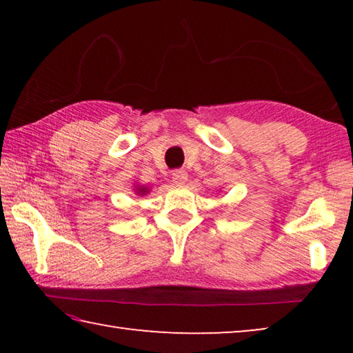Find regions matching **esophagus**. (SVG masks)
I'll list each match as a JSON object with an SVG mask.
<instances>
[{
	"mask_svg": "<svg viewBox=\"0 0 353 353\" xmlns=\"http://www.w3.org/2000/svg\"><path fill=\"white\" fill-rule=\"evenodd\" d=\"M171 176H172V182H176V183H183L188 179V174L185 170H174Z\"/></svg>",
	"mask_w": 353,
	"mask_h": 353,
	"instance_id": "34e87169",
	"label": "esophagus"
}]
</instances>
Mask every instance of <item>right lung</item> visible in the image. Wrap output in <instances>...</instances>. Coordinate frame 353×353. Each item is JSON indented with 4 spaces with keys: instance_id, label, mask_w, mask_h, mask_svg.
Wrapping results in <instances>:
<instances>
[{
    "instance_id": "right-lung-1",
    "label": "right lung",
    "mask_w": 353,
    "mask_h": 353,
    "mask_svg": "<svg viewBox=\"0 0 353 353\" xmlns=\"http://www.w3.org/2000/svg\"><path fill=\"white\" fill-rule=\"evenodd\" d=\"M139 191H140V194H145V193H148V190H146V188H139Z\"/></svg>"
}]
</instances>
